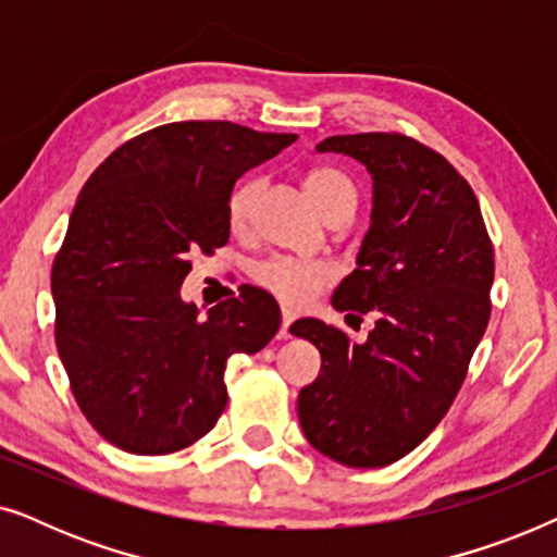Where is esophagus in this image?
Instances as JSON below:
<instances>
[{
	"mask_svg": "<svg viewBox=\"0 0 557 557\" xmlns=\"http://www.w3.org/2000/svg\"><path fill=\"white\" fill-rule=\"evenodd\" d=\"M294 319H296L294 311H288V309L281 311V330H278V337H281V339L292 337V332H288V326H292Z\"/></svg>",
	"mask_w": 557,
	"mask_h": 557,
	"instance_id": "1",
	"label": "esophagus"
}]
</instances>
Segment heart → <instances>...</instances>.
<instances>
[{"label": "heart", "mask_w": 557, "mask_h": 557, "mask_svg": "<svg viewBox=\"0 0 557 557\" xmlns=\"http://www.w3.org/2000/svg\"><path fill=\"white\" fill-rule=\"evenodd\" d=\"M309 200L314 202V208L326 215L337 205H357V187L352 177H347L345 172L332 170V166H319L311 170L304 180ZM261 193V180H246L233 189L227 197V223L233 231L246 227L253 212V205ZM334 278L332 265L322 261H296V258H269L261 261L253 269L256 286H261L263 292L276 296L278 301L288 304V307H301L311 296H317L324 286H330Z\"/></svg>", "instance_id": "heart-1"}]
</instances>
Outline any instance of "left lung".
<instances>
[{"instance_id":"obj_1","label":"left lung","mask_w":557,"mask_h":557,"mask_svg":"<svg viewBox=\"0 0 557 557\" xmlns=\"http://www.w3.org/2000/svg\"><path fill=\"white\" fill-rule=\"evenodd\" d=\"M372 174V223L334 309L375 314L357 345L299 319L292 334L322 355L299 393L304 436L332 461L377 469L403 459L448 413L490 324L494 248L474 189L446 157L398 132L330 136Z\"/></svg>"}]
</instances>
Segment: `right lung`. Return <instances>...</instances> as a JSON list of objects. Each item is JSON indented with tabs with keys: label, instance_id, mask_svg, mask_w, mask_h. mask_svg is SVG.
Here are the masks:
<instances>
[{
	"label": "right lung",
	"instance_id": "right-lung-1",
	"mask_svg": "<svg viewBox=\"0 0 557 557\" xmlns=\"http://www.w3.org/2000/svg\"><path fill=\"white\" fill-rule=\"evenodd\" d=\"M294 141L174 121L121 144L83 185L52 261L55 345L75 403L109 444L141 456L195 444L227 406V357L278 332V304L261 288L202 317L180 286L189 258L231 238L235 180Z\"/></svg>",
	"mask_w": 557,
	"mask_h": 557
}]
</instances>
